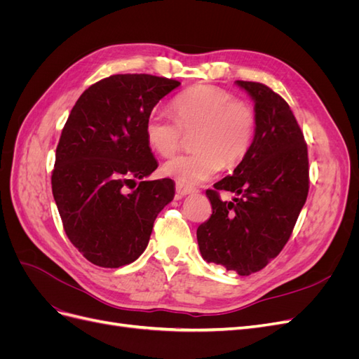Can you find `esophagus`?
Returning a JSON list of instances; mask_svg holds the SVG:
<instances>
[{
	"instance_id": "obj_1",
	"label": "esophagus",
	"mask_w": 359,
	"mask_h": 359,
	"mask_svg": "<svg viewBox=\"0 0 359 359\" xmlns=\"http://www.w3.org/2000/svg\"><path fill=\"white\" fill-rule=\"evenodd\" d=\"M175 191H177V196L182 198V196H187V194H190V193H194V191H196V189L189 187V186H186V184H182V182H177Z\"/></svg>"
}]
</instances>
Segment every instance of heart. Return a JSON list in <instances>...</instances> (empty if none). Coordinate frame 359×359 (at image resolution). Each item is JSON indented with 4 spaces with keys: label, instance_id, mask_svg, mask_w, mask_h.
<instances>
[{
    "label": "heart",
    "instance_id": "heart-1",
    "mask_svg": "<svg viewBox=\"0 0 359 359\" xmlns=\"http://www.w3.org/2000/svg\"><path fill=\"white\" fill-rule=\"evenodd\" d=\"M177 119L154 109L147 118L148 145L161 157H170L194 135L191 154L170 158L163 173L182 184H199L212 178L222 168L240 165L253 147L257 115L253 106L235 99L220 86L196 85L172 103Z\"/></svg>",
    "mask_w": 359,
    "mask_h": 359
}]
</instances>
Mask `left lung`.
Returning <instances> with one entry per match:
<instances>
[{
  "label": "left lung",
  "mask_w": 359,
  "mask_h": 359,
  "mask_svg": "<svg viewBox=\"0 0 359 359\" xmlns=\"http://www.w3.org/2000/svg\"><path fill=\"white\" fill-rule=\"evenodd\" d=\"M236 85L255 102V142L232 175L206 190L212 214L196 235L206 262L250 276L265 268L289 241L309 194V153L283 97L259 82ZM222 189L237 198L223 203Z\"/></svg>",
  "instance_id": "left-lung-1"
}]
</instances>
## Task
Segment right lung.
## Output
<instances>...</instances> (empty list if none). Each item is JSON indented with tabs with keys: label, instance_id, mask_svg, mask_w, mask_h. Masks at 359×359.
Segmentation results:
<instances>
[{
	"label": "right lung",
	"instance_id": "add662e5",
	"mask_svg": "<svg viewBox=\"0 0 359 359\" xmlns=\"http://www.w3.org/2000/svg\"><path fill=\"white\" fill-rule=\"evenodd\" d=\"M180 85L153 74L109 76L82 93L62 128L53 199L70 243L97 266L135 262L157 214L173 199L172 180L144 181L158 166L145 123L158 100ZM136 179L138 187L127 192Z\"/></svg>",
	"mask_w": 359,
	"mask_h": 359
}]
</instances>
